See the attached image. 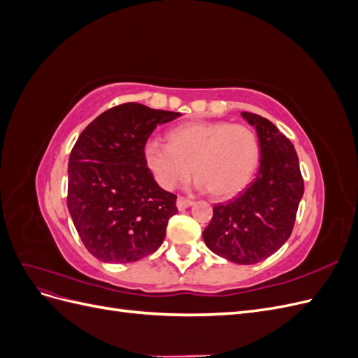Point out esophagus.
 <instances>
[{
	"label": "esophagus",
	"mask_w": 358,
	"mask_h": 358,
	"mask_svg": "<svg viewBox=\"0 0 358 358\" xmlns=\"http://www.w3.org/2000/svg\"><path fill=\"white\" fill-rule=\"evenodd\" d=\"M176 204H178V209H179V210H183V209L189 208V206L192 204V201H191L189 199H187V197H178Z\"/></svg>",
	"instance_id": "esophagus-1"
}]
</instances>
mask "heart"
Instances as JSON below:
<instances>
[{"instance_id":"obj_1","label":"heart","mask_w":358,"mask_h":358,"mask_svg":"<svg viewBox=\"0 0 358 358\" xmlns=\"http://www.w3.org/2000/svg\"><path fill=\"white\" fill-rule=\"evenodd\" d=\"M169 145L150 140L145 162L157 183L176 188L191 175L196 185L216 200L237 196L252 180L262 159V146L251 127L227 121H192L173 127Z\"/></svg>"}]
</instances>
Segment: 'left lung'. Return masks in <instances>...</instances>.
I'll list each match as a JSON object with an SVG mask.
<instances>
[{
	"label": "left lung",
	"mask_w": 358,
	"mask_h": 358,
	"mask_svg": "<svg viewBox=\"0 0 358 358\" xmlns=\"http://www.w3.org/2000/svg\"><path fill=\"white\" fill-rule=\"evenodd\" d=\"M242 116L257 129L262 164L239 197L213 206L203 239L212 252L229 262L255 264L288 241L305 182L289 140L268 119L249 112Z\"/></svg>",
	"instance_id": "obj_1"
}]
</instances>
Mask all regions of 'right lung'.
<instances>
[{"label": "right lung", "instance_id": "obj_1", "mask_svg": "<svg viewBox=\"0 0 358 358\" xmlns=\"http://www.w3.org/2000/svg\"><path fill=\"white\" fill-rule=\"evenodd\" d=\"M178 112L124 103L96 116L69 159L67 206L85 248L106 263H131L155 252L176 215V196L155 182L145 145Z\"/></svg>", "mask_w": 358, "mask_h": 358}]
</instances>
